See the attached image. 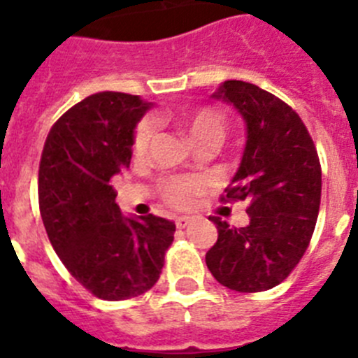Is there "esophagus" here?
Returning <instances> with one entry per match:
<instances>
[{"label":"esophagus","mask_w":358,"mask_h":358,"mask_svg":"<svg viewBox=\"0 0 358 358\" xmlns=\"http://www.w3.org/2000/svg\"><path fill=\"white\" fill-rule=\"evenodd\" d=\"M189 222H192V217H186V215H182V217H177L176 226L179 227V229H185V227L189 226Z\"/></svg>","instance_id":"34e87169"}]
</instances>
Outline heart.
Returning a JSON list of instances; mask_svg holds the SVG:
<instances>
[{"mask_svg":"<svg viewBox=\"0 0 358 358\" xmlns=\"http://www.w3.org/2000/svg\"><path fill=\"white\" fill-rule=\"evenodd\" d=\"M173 120L199 147L202 145L218 147L226 136V116L217 107L202 106L197 109L181 110L173 116ZM154 129H156V123L152 118H143L136 125L134 136H132V152L136 157H141L147 152L152 136H154ZM204 186L206 182L201 177H169V179L161 181L159 194L170 206L186 208L194 202V197L201 194Z\"/></svg>","mask_w":358,"mask_h":358,"instance_id":"1","label":"heart"}]
</instances>
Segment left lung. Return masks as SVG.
Masks as SVG:
<instances>
[{
    "label": "left lung",
    "instance_id": "obj_1",
    "mask_svg": "<svg viewBox=\"0 0 358 358\" xmlns=\"http://www.w3.org/2000/svg\"><path fill=\"white\" fill-rule=\"evenodd\" d=\"M213 98L231 103L248 127L245 148L222 201H248L249 224L210 217L218 238L206 265L220 285L262 292L294 271L314 235L321 204V163L305 123L283 100L242 80H226Z\"/></svg>",
    "mask_w": 358,
    "mask_h": 358
}]
</instances>
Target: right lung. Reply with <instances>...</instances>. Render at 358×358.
I'll return each instance as SVG.
<instances>
[{"instance_id":"right-lung-1","label":"right lung","mask_w":358,"mask_h":358,"mask_svg":"<svg viewBox=\"0 0 358 358\" xmlns=\"http://www.w3.org/2000/svg\"><path fill=\"white\" fill-rule=\"evenodd\" d=\"M148 107L134 94H91L53 123L41 156L39 210L50 242L69 274L106 301L156 285L176 233L166 218L122 215L110 185L131 164L136 123Z\"/></svg>"}]
</instances>
